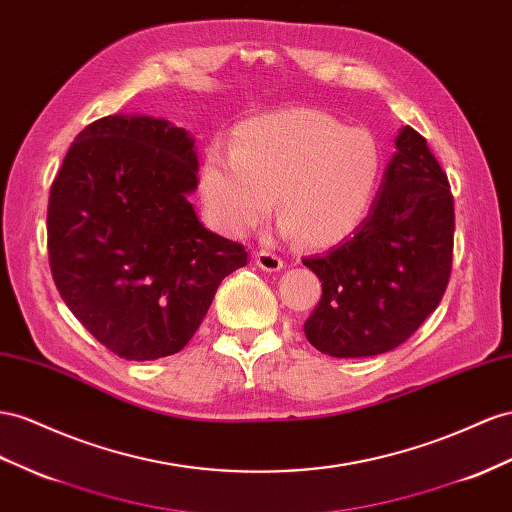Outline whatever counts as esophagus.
<instances>
[{"instance_id":"1","label":"esophagus","mask_w":512,"mask_h":512,"mask_svg":"<svg viewBox=\"0 0 512 512\" xmlns=\"http://www.w3.org/2000/svg\"><path fill=\"white\" fill-rule=\"evenodd\" d=\"M256 265L262 271H280L284 267V262L280 256H275L273 252H258L256 254Z\"/></svg>"}]
</instances>
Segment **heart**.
Returning <instances> with one entry per match:
<instances>
[{
    "instance_id": "obj_1",
    "label": "heart",
    "mask_w": 512,
    "mask_h": 512,
    "mask_svg": "<svg viewBox=\"0 0 512 512\" xmlns=\"http://www.w3.org/2000/svg\"><path fill=\"white\" fill-rule=\"evenodd\" d=\"M381 170V146L368 129L293 107L239 124L230 150H206L200 196L211 226L237 239L265 222L278 196L286 234L331 247L362 226Z\"/></svg>"
}]
</instances>
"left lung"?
I'll return each instance as SVG.
<instances>
[{
	"label": "left lung",
	"instance_id": "1",
	"mask_svg": "<svg viewBox=\"0 0 512 512\" xmlns=\"http://www.w3.org/2000/svg\"><path fill=\"white\" fill-rule=\"evenodd\" d=\"M366 219L323 256L303 258L323 282L303 325L331 357H372L403 344L441 301L452 267L454 200L424 137L396 135Z\"/></svg>",
	"mask_w": 512,
	"mask_h": 512
}]
</instances>
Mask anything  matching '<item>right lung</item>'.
I'll return each mask as SVG.
<instances>
[{
    "mask_svg": "<svg viewBox=\"0 0 512 512\" xmlns=\"http://www.w3.org/2000/svg\"><path fill=\"white\" fill-rule=\"evenodd\" d=\"M196 140L170 120L114 114L81 131L55 176L49 265L77 321L103 347L146 362L196 334L245 247L206 230Z\"/></svg>",
    "mask_w": 512,
    "mask_h": 512,
    "instance_id": "1",
    "label": "right lung"
}]
</instances>
